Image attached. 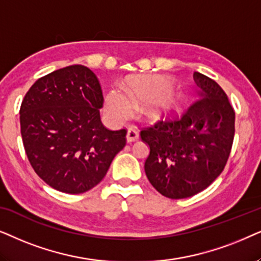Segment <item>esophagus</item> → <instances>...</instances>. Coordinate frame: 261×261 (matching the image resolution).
<instances>
[{
	"label": "esophagus",
	"instance_id": "esophagus-1",
	"mask_svg": "<svg viewBox=\"0 0 261 261\" xmlns=\"http://www.w3.org/2000/svg\"><path fill=\"white\" fill-rule=\"evenodd\" d=\"M138 133L136 130H135L134 127H130L127 130V133H126V141H127V143H131V142H135V141H137L138 140Z\"/></svg>",
	"mask_w": 261,
	"mask_h": 261
}]
</instances>
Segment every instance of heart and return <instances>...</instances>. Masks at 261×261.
Segmentation results:
<instances>
[{
    "label": "heart",
    "instance_id": "1",
    "mask_svg": "<svg viewBox=\"0 0 261 261\" xmlns=\"http://www.w3.org/2000/svg\"><path fill=\"white\" fill-rule=\"evenodd\" d=\"M165 76L142 75L127 79L123 91L112 89L105 96V111L111 119L120 121L133 112V103L145 102V112L151 118H160L178 109L181 92L168 86Z\"/></svg>",
    "mask_w": 261,
    "mask_h": 261
}]
</instances>
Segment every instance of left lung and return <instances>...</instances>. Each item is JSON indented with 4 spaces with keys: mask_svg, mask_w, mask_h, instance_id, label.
I'll return each mask as SVG.
<instances>
[{
    "mask_svg": "<svg viewBox=\"0 0 261 261\" xmlns=\"http://www.w3.org/2000/svg\"><path fill=\"white\" fill-rule=\"evenodd\" d=\"M197 99L180 119L160 120L141 131L150 148L144 171L156 191L171 199L205 190L224 169L235 134V112L224 90L194 72Z\"/></svg>",
    "mask_w": 261,
    "mask_h": 261,
    "instance_id": "1",
    "label": "left lung"
}]
</instances>
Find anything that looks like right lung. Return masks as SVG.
Listing matches in <instances>:
<instances>
[{
  "label": "right lung",
  "mask_w": 261,
  "mask_h": 261,
  "mask_svg": "<svg viewBox=\"0 0 261 261\" xmlns=\"http://www.w3.org/2000/svg\"><path fill=\"white\" fill-rule=\"evenodd\" d=\"M99 80L69 65L37 80L22 100L20 126L31 166L52 189L77 194L98 185L126 144V130L103 126Z\"/></svg>",
  "instance_id": "add662e5"
}]
</instances>
